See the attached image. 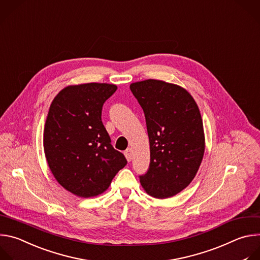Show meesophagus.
<instances>
[{"instance_id": "obj_1", "label": "esophagus", "mask_w": 260, "mask_h": 260, "mask_svg": "<svg viewBox=\"0 0 260 260\" xmlns=\"http://www.w3.org/2000/svg\"><path fill=\"white\" fill-rule=\"evenodd\" d=\"M124 154H125V157H126V159H127L128 162H130V161L132 160V149H131V148H127V149L124 151Z\"/></svg>"}]
</instances>
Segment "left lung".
I'll return each instance as SVG.
<instances>
[{
	"label": "left lung",
	"instance_id": "8db88e82",
	"mask_svg": "<svg viewBox=\"0 0 260 260\" xmlns=\"http://www.w3.org/2000/svg\"><path fill=\"white\" fill-rule=\"evenodd\" d=\"M143 110L150 162L140 183L158 199L175 196L194 178L201 165L205 137L196 101L183 88L159 80L130 85Z\"/></svg>",
	"mask_w": 260,
	"mask_h": 260
}]
</instances>
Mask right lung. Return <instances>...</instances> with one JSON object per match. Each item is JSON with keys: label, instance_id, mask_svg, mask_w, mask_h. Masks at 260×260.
I'll return each mask as SVG.
<instances>
[{"label": "right lung", "instance_id": "obj_1", "mask_svg": "<svg viewBox=\"0 0 260 260\" xmlns=\"http://www.w3.org/2000/svg\"><path fill=\"white\" fill-rule=\"evenodd\" d=\"M116 90L113 84L69 86L50 106L44 129L46 159L59 184L76 196L102 193L127 164L101 121L103 103Z\"/></svg>", "mask_w": 260, "mask_h": 260}]
</instances>
